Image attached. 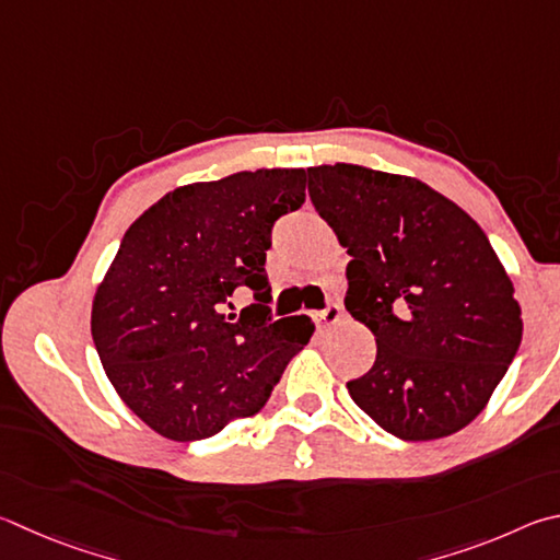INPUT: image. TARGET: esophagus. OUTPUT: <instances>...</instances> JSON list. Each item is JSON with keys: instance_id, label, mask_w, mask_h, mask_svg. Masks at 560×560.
I'll list each match as a JSON object with an SVG mask.
<instances>
[{"instance_id": "obj_1", "label": "esophagus", "mask_w": 560, "mask_h": 560, "mask_svg": "<svg viewBox=\"0 0 560 560\" xmlns=\"http://www.w3.org/2000/svg\"><path fill=\"white\" fill-rule=\"evenodd\" d=\"M340 318H342V308L338 306V303H330V306L325 311L315 313V320L323 323V325H335V323H340Z\"/></svg>"}]
</instances>
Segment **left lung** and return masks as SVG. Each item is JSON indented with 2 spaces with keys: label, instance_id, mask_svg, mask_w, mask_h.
I'll return each mask as SVG.
<instances>
[{
  "label": "left lung",
  "instance_id": "obj_1",
  "mask_svg": "<svg viewBox=\"0 0 560 560\" xmlns=\"http://www.w3.org/2000/svg\"><path fill=\"white\" fill-rule=\"evenodd\" d=\"M318 215L348 249L345 308L377 340L352 401L404 441L465 429L522 342V308L482 228L419 178L308 168Z\"/></svg>",
  "mask_w": 560,
  "mask_h": 560
}]
</instances>
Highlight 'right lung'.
<instances>
[{
	"instance_id": "1",
	"label": "right lung",
	"mask_w": 560,
	"mask_h": 560,
	"mask_svg": "<svg viewBox=\"0 0 560 560\" xmlns=\"http://www.w3.org/2000/svg\"><path fill=\"white\" fill-rule=\"evenodd\" d=\"M306 200V171H240L166 192L121 237L93 299V340L119 399L188 443L261 411L315 325L271 320V228ZM249 290L252 307L228 314Z\"/></svg>"
}]
</instances>
